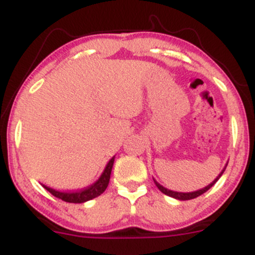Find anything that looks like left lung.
Wrapping results in <instances>:
<instances>
[{"mask_svg":"<svg viewBox=\"0 0 255 255\" xmlns=\"http://www.w3.org/2000/svg\"><path fill=\"white\" fill-rule=\"evenodd\" d=\"M223 171H225V170H222V173H221L220 175H218L217 179H216L215 181H213V182H211V184L208 185V186L204 187V189H201V190H197V191H194V192H176V191H171V190H168V189H165V187H163V186H161L160 184H158V182H156L155 180H154V182H155L156 187H158V189L160 190V191L163 192V194L168 195V196H170V197H174V199H177V200H181V201H185V200H191V199H196V197H199L200 195L205 194V192H206L208 189H211V187H212L213 185L216 184V181H217V180L220 179L221 175H222V174H223Z\"/></svg>","mask_w":255,"mask_h":255,"instance_id":"8db88e82","label":"left lung"}]
</instances>
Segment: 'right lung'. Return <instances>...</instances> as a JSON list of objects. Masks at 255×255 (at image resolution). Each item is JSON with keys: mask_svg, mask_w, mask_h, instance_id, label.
<instances>
[{"mask_svg": "<svg viewBox=\"0 0 255 255\" xmlns=\"http://www.w3.org/2000/svg\"><path fill=\"white\" fill-rule=\"evenodd\" d=\"M113 161H115V158H112L111 160L109 161V164H107L106 169H105V171L102 173L101 177H100L94 185L86 187V189H82L79 190V191L73 192H60L56 191V190L54 189H50V187L45 186V185H43V186H44V189L50 192L53 196L58 197V199L63 200V201L71 202V204H82V202L89 201V200H92L95 199V197L100 196V195L106 190V187L109 186L110 176H111Z\"/></svg>", "mask_w": 255, "mask_h": 255, "instance_id": "1", "label": "right lung"}]
</instances>
